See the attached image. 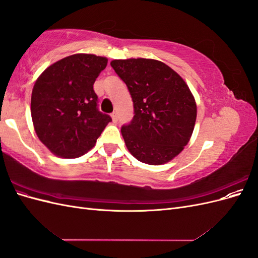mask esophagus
<instances>
[{
	"mask_svg": "<svg viewBox=\"0 0 258 258\" xmlns=\"http://www.w3.org/2000/svg\"><path fill=\"white\" fill-rule=\"evenodd\" d=\"M111 116H112V119H113L114 122H116L117 120H118V115H117L116 112H113V113L111 114Z\"/></svg>",
	"mask_w": 258,
	"mask_h": 258,
	"instance_id": "34e87169",
	"label": "esophagus"
}]
</instances>
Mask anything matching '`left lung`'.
I'll list each match as a JSON object with an SVG mask.
<instances>
[{
    "label": "left lung",
    "instance_id": "left-lung-1",
    "mask_svg": "<svg viewBox=\"0 0 258 258\" xmlns=\"http://www.w3.org/2000/svg\"><path fill=\"white\" fill-rule=\"evenodd\" d=\"M111 66L134 102V118L121 127L128 151L147 165L172 160L189 142L196 122L197 106L188 86L158 60H113Z\"/></svg>",
    "mask_w": 258,
    "mask_h": 258
}]
</instances>
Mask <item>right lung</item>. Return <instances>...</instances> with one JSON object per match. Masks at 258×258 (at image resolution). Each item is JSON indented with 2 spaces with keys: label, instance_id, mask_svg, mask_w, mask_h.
Instances as JSON below:
<instances>
[{
  "label": "right lung",
  "instance_id": "add662e5",
  "mask_svg": "<svg viewBox=\"0 0 258 258\" xmlns=\"http://www.w3.org/2000/svg\"><path fill=\"white\" fill-rule=\"evenodd\" d=\"M105 57L75 53L48 67L36 80L31 116L41 142L59 157L76 158L95 146L110 115L98 108L93 84Z\"/></svg>",
  "mask_w": 258,
  "mask_h": 258
}]
</instances>
